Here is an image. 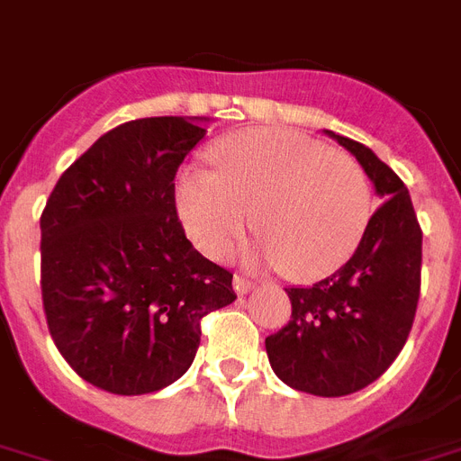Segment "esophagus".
<instances>
[{
  "label": "esophagus",
  "mask_w": 461,
  "mask_h": 461,
  "mask_svg": "<svg viewBox=\"0 0 461 461\" xmlns=\"http://www.w3.org/2000/svg\"><path fill=\"white\" fill-rule=\"evenodd\" d=\"M233 290L238 292L240 296H245V294H249V292L254 290V283H249V280H245V277L235 276L233 277Z\"/></svg>",
  "instance_id": "obj_1"
}]
</instances>
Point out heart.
I'll return each instance as SVG.
<instances>
[{
  "label": "heart",
  "instance_id": "b5f03b06",
  "mask_svg": "<svg viewBox=\"0 0 461 461\" xmlns=\"http://www.w3.org/2000/svg\"><path fill=\"white\" fill-rule=\"evenodd\" d=\"M216 171L188 167L176 207L200 252L221 258L258 230L254 258L283 264L299 280L337 271L356 252L370 221V185L351 155L321 140L249 129L219 140Z\"/></svg>",
  "mask_w": 461,
  "mask_h": 461
}]
</instances>
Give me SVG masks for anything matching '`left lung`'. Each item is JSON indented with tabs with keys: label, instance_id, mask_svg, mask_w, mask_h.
I'll return each mask as SVG.
<instances>
[{
	"label": "left lung",
	"instance_id": "left-lung-1",
	"mask_svg": "<svg viewBox=\"0 0 461 461\" xmlns=\"http://www.w3.org/2000/svg\"><path fill=\"white\" fill-rule=\"evenodd\" d=\"M367 174L382 200L339 271L313 287H290L292 321L266 339L273 372L303 393L337 398L389 370L412 330L421 276V228L389 165L358 140L325 129Z\"/></svg>",
	"mask_w": 461,
	"mask_h": 461
}]
</instances>
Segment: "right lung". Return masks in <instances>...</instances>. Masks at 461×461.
Returning a JSON list of instances; mask_svg holds the SVG:
<instances>
[{"label":"right lung","instance_id":"right-lung-1","mask_svg":"<svg viewBox=\"0 0 461 461\" xmlns=\"http://www.w3.org/2000/svg\"><path fill=\"white\" fill-rule=\"evenodd\" d=\"M209 117H143L103 134L41 212L49 332L85 382L153 393L193 365L200 321L235 302L233 273L185 238L174 176Z\"/></svg>","mask_w":461,"mask_h":461}]
</instances>
